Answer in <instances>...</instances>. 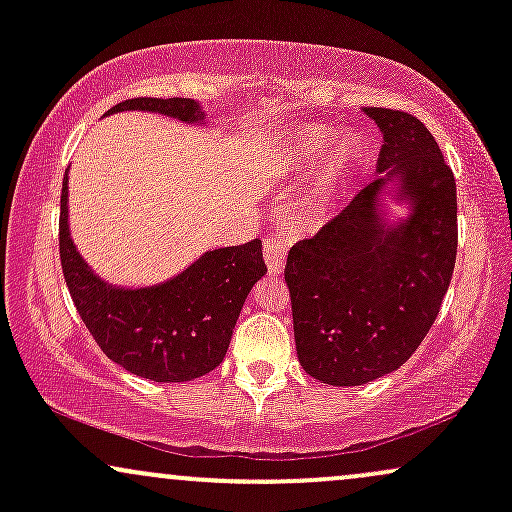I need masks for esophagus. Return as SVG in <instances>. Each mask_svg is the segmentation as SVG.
<instances>
[{"label": "esophagus", "instance_id": "esophagus-1", "mask_svg": "<svg viewBox=\"0 0 512 512\" xmlns=\"http://www.w3.org/2000/svg\"><path fill=\"white\" fill-rule=\"evenodd\" d=\"M286 252H289V243L279 236L264 238V262H267V269L272 276H279L284 272L286 264Z\"/></svg>", "mask_w": 512, "mask_h": 512}]
</instances>
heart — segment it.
<instances>
[{"label":"heart","mask_w":512,"mask_h":512,"mask_svg":"<svg viewBox=\"0 0 512 512\" xmlns=\"http://www.w3.org/2000/svg\"><path fill=\"white\" fill-rule=\"evenodd\" d=\"M327 144V134L320 132V129H310L301 137L298 142V154L303 158H315L325 151ZM358 161V146L356 139L349 137V134H339V137L332 139V144L327 146L325 156H322L320 168H317L315 178H313V187H310V195H313V202L322 204L327 202L337 187L354 173Z\"/></svg>","instance_id":"obj_1"}]
</instances>
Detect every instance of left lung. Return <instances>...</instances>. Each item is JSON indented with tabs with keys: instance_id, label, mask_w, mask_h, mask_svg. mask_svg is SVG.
Segmentation results:
<instances>
[{
	"instance_id": "1",
	"label": "left lung",
	"mask_w": 512,
	"mask_h": 512,
	"mask_svg": "<svg viewBox=\"0 0 512 512\" xmlns=\"http://www.w3.org/2000/svg\"><path fill=\"white\" fill-rule=\"evenodd\" d=\"M361 113L383 134L378 178L284 269L298 361L337 387L373 383L419 349L457 255L455 178L433 134L399 110Z\"/></svg>"
}]
</instances>
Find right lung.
I'll list each match as a JSON object with an SVG mask.
<instances>
[{
  "label": "right lung",
  "mask_w": 512,
  "mask_h": 512,
  "mask_svg": "<svg viewBox=\"0 0 512 512\" xmlns=\"http://www.w3.org/2000/svg\"><path fill=\"white\" fill-rule=\"evenodd\" d=\"M142 110L207 125L202 103L190 98H132L108 115ZM60 257L72 301L103 354L139 378L187 383L226 356L240 310L267 272L262 240L207 250L182 272L146 286L105 281L81 257L69 228V175L62 182Z\"/></svg>",
  "instance_id": "1"
}]
</instances>
